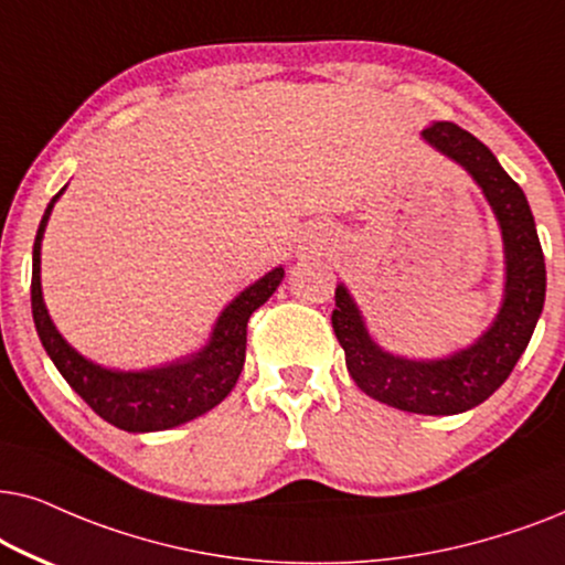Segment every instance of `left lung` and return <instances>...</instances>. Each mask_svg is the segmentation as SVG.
Segmentation results:
<instances>
[{
	"label": "left lung",
	"mask_w": 565,
	"mask_h": 565,
	"mask_svg": "<svg viewBox=\"0 0 565 565\" xmlns=\"http://www.w3.org/2000/svg\"><path fill=\"white\" fill-rule=\"evenodd\" d=\"M420 139L476 180L499 222L503 243L499 312L470 345L439 359H408L382 349L345 284L335 287L330 320L361 393L397 411L455 416L488 401L527 349L545 305V258L527 195L483 141L449 120H436L420 131Z\"/></svg>",
	"instance_id": "left-lung-1"
}]
</instances>
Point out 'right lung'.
Segmentation results:
<instances>
[{
  "mask_svg": "<svg viewBox=\"0 0 565 565\" xmlns=\"http://www.w3.org/2000/svg\"><path fill=\"white\" fill-rule=\"evenodd\" d=\"M66 185L58 191L43 212L33 243V281H30V305L33 322L43 349L70 382V387L93 408L97 416L116 428L131 434L164 431L193 420L220 405L237 385L245 364L247 320L268 302L284 278V268L276 266L245 287L216 318L209 341L199 351L180 356L170 364L152 370H110L95 364L66 343L43 302L41 289V243L54 204L62 199Z\"/></svg>",
  "mask_w": 565,
  "mask_h": 565,
  "instance_id": "1",
  "label": "right lung"
}]
</instances>
